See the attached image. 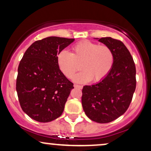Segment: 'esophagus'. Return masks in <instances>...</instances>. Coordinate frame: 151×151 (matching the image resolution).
<instances>
[{
  "label": "esophagus",
  "instance_id": "esophagus-1",
  "mask_svg": "<svg viewBox=\"0 0 151 151\" xmlns=\"http://www.w3.org/2000/svg\"><path fill=\"white\" fill-rule=\"evenodd\" d=\"M74 87H75V88H79V89H82V87H83V86H81V85H78V84H74Z\"/></svg>",
  "mask_w": 151,
  "mask_h": 151
}]
</instances>
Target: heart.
Masks as SVG:
<instances>
[{
    "mask_svg": "<svg viewBox=\"0 0 151 151\" xmlns=\"http://www.w3.org/2000/svg\"><path fill=\"white\" fill-rule=\"evenodd\" d=\"M112 50L106 45L83 40L72 47V52L62 50L58 54L57 63L66 77L72 78L80 68L82 71L74 77L77 82L85 83L92 79L101 81L108 75L114 65Z\"/></svg>",
    "mask_w": 151,
    "mask_h": 151,
    "instance_id": "1",
    "label": "heart"
}]
</instances>
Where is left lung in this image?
Returning a JSON list of instances; mask_svg holds the SVG:
<instances>
[{
    "mask_svg": "<svg viewBox=\"0 0 151 151\" xmlns=\"http://www.w3.org/2000/svg\"><path fill=\"white\" fill-rule=\"evenodd\" d=\"M96 39L112 50L114 65L104 79L83 87L81 104L91 120L106 124L121 116L129 107L136 86V70L131 53L121 41L110 37Z\"/></svg>",
    "mask_w": 151,
    "mask_h": 151,
    "instance_id": "8db88e82",
    "label": "left lung"
}]
</instances>
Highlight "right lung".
<instances>
[{
    "mask_svg": "<svg viewBox=\"0 0 151 151\" xmlns=\"http://www.w3.org/2000/svg\"><path fill=\"white\" fill-rule=\"evenodd\" d=\"M74 41L48 37L32 43L23 55L16 91L22 111L31 119L46 123L62 115L74 84L59 69L57 58Z\"/></svg>",
    "mask_w": 151,
    "mask_h": 151,
    "instance_id": "right-lung-1",
    "label": "right lung"
}]
</instances>
